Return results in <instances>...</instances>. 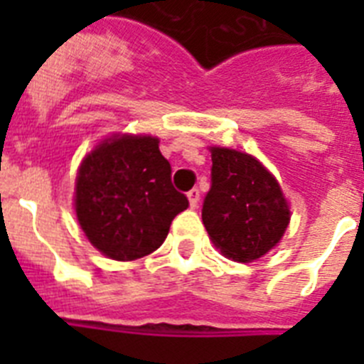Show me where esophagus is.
<instances>
[{"instance_id": "1", "label": "esophagus", "mask_w": 364, "mask_h": 364, "mask_svg": "<svg viewBox=\"0 0 364 364\" xmlns=\"http://www.w3.org/2000/svg\"><path fill=\"white\" fill-rule=\"evenodd\" d=\"M188 198H189V205H191V210H195L198 205V200H200V191L197 188H193L191 191L188 193Z\"/></svg>"}]
</instances>
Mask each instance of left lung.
<instances>
[{
	"mask_svg": "<svg viewBox=\"0 0 364 364\" xmlns=\"http://www.w3.org/2000/svg\"><path fill=\"white\" fill-rule=\"evenodd\" d=\"M211 189L202 205L210 239L226 257L253 262L282 239L290 208L275 176L255 156L211 147Z\"/></svg>",
	"mask_w": 364,
	"mask_h": 364,
	"instance_id": "obj_1",
	"label": "left lung"
}]
</instances>
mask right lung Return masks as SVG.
<instances>
[{"mask_svg": "<svg viewBox=\"0 0 364 364\" xmlns=\"http://www.w3.org/2000/svg\"><path fill=\"white\" fill-rule=\"evenodd\" d=\"M189 205L149 134H112L82 160L74 208L89 242L114 260L159 250L173 218Z\"/></svg>", "mask_w": 364, "mask_h": 364, "instance_id": "obj_1", "label": "right lung"}]
</instances>
